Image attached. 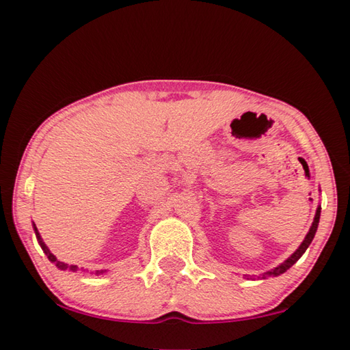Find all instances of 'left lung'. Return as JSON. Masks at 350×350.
I'll list each match as a JSON object with an SVG mask.
<instances>
[{"mask_svg":"<svg viewBox=\"0 0 350 350\" xmlns=\"http://www.w3.org/2000/svg\"><path fill=\"white\" fill-rule=\"evenodd\" d=\"M319 216H321V205H318L317 213H315V217H313V222H312V227H310V230H309V233L306 234L304 241L301 242V245H299L298 248H296L292 256H288L286 260H284L282 264L278 265V267L271 269V270H269V271H265V273L258 276V280H267V278H270V276H280V275H282V273H286V271H287L290 267H292V265L296 262V260H298L301 256H303L304 252L307 250V248H309L310 242L313 241V238H315V233H317L318 224H319ZM247 280H248V278H247Z\"/></svg>","mask_w":350,"mask_h":350,"instance_id":"obj_1","label":"left lung"}]
</instances>
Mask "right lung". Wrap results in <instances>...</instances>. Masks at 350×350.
Wrapping results in <instances>:
<instances>
[{
    "mask_svg": "<svg viewBox=\"0 0 350 350\" xmlns=\"http://www.w3.org/2000/svg\"><path fill=\"white\" fill-rule=\"evenodd\" d=\"M33 232H35V236H37V241H38L40 247L43 248V252L46 253V256H47V259L51 260V262H54L60 270H69V271H77V270H79V267H77V265H68L66 262H62V260H58V259L55 258L54 253H51L49 248H47V245L43 242V239H41L40 232H38V228L35 227V224H33ZM100 273H103V270H102V271H96V275H100Z\"/></svg>",
    "mask_w": 350,
    "mask_h": 350,
    "instance_id": "right-lung-1",
    "label": "right lung"
}]
</instances>
